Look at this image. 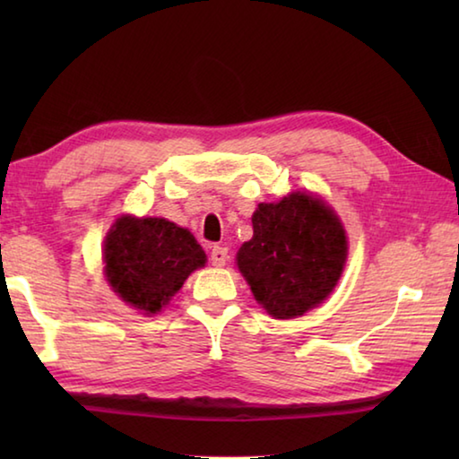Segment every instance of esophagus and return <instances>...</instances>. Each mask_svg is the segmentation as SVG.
<instances>
[{
	"label": "esophagus",
	"mask_w": 459,
	"mask_h": 459,
	"mask_svg": "<svg viewBox=\"0 0 459 459\" xmlns=\"http://www.w3.org/2000/svg\"><path fill=\"white\" fill-rule=\"evenodd\" d=\"M229 261V248L227 247H212L211 251V263L214 267H224Z\"/></svg>",
	"instance_id": "1"
}]
</instances>
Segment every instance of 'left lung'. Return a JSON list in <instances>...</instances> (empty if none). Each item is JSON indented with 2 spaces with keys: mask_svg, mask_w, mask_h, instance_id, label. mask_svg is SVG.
<instances>
[{
  "mask_svg": "<svg viewBox=\"0 0 459 459\" xmlns=\"http://www.w3.org/2000/svg\"><path fill=\"white\" fill-rule=\"evenodd\" d=\"M251 221L253 238L238 248L237 265L257 304L275 320L320 306L348 257L346 230L332 206L291 192L279 202H261Z\"/></svg>",
  "mask_w": 459,
  "mask_h": 459,
  "instance_id": "obj_1",
  "label": "left lung"
}]
</instances>
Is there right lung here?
<instances>
[{"label":"right lung","mask_w":459,"mask_h":459,"mask_svg":"<svg viewBox=\"0 0 459 459\" xmlns=\"http://www.w3.org/2000/svg\"><path fill=\"white\" fill-rule=\"evenodd\" d=\"M103 263L111 290L150 316L169 304L192 271L204 267L206 253L188 229L123 214L107 232Z\"/></svg>","instance_id":"obj_1"}]
</instances>
